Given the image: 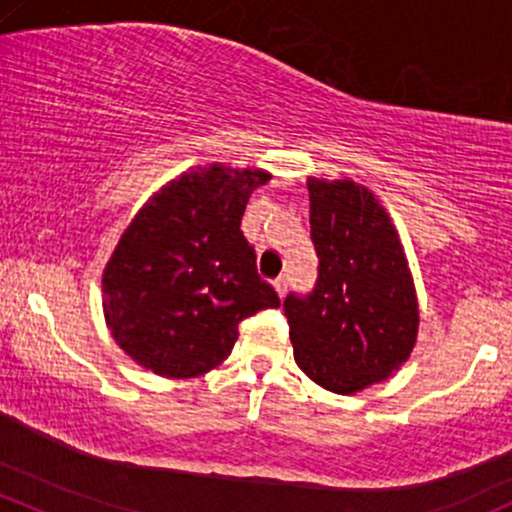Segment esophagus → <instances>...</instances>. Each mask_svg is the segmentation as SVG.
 Returning a JSON list of instances; mask_svg holds the SVG:
<instances>
[{
	"label": "esophagus",
	"instance_id": "34e87169",
	"mask_svg": "<svg viewBox=\"0 0 512 512\" xmlns=\"http://www.w3.org/2000/svg\"><path fill=\"white\" fill-rule=\"evenodd\" d=\"M274 289H277V294H279V299H284V296H286V289H289V279H286V277H277V279H274Z\"/></svg>",
	"mask_w": 512,
	"mask_h": 512
}]
</instances>
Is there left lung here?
I'll return each mask as SVG.
<instances>
[{
	"instance_id": "8db88e82",
	"label": "left lung",
	"mask_w": 512,
	"mask_h": 512,
	"mask_svg": "<svg viewBox=\"0 0 512 512\" xmlns=\"http://www.w3.org/2000/svg\"><path fill=\"white\" fill-rule=\"evenodd\" d=\"M318 282L286 296L299 369L323 389L350 396L393 376L418 340V296L389 211L364 184L308 177Z\"/></svg>"
}]
</instances>
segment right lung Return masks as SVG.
Returning <instances> with one entry per match:
<instances>
[{"label": "right lung", "instance_id": "add662e5", "mask_svg": "<svg viewBox=\"0 0 512 512\" xmlns=\"http://www.w3.org/2000/svg\"><path fill=\"white\" fill-rule=\"evenodd\" d=\"M272 174L209 162L189 167L140 206L101 274L111 338L165 379H192L228 359L238 323L279 296L262 282L240 221Z\"/></svg>", "mask_w": 512, "mask_h": 512}]
</instances>
